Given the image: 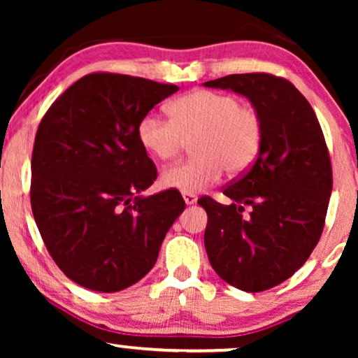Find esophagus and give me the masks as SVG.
<instances>
[{
    "label": "esophagus",
    "mask_w": 358,
    "mask_h": 358,
    "mask_svg": "<svg viewBox=\"0 0 358 358\" xmlns=\"http://www.w3.org/2000/svg\"><path fill=\"white\" fill-rule=\"evenodd\" d=\"M182 197H184L185 205H194L195 202H197V197H195V195H192V194H182Z\"/></svg>",
    "instance_id": "esophagus-1"
}]
</instances>
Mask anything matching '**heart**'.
<instances>
[{
  "mask_svg": "<svg viewBox=\"0 0 358 358\" xmlns=\"http://www.w3.org/2000/svg\"><path fill=\"white\" fill-rule=\"evenodd\" d=\"M171 119L148 112L138 122V141L159 161L180 155L194 140L195 158L161 173V185L182 194H199L229 174L244 173L256 161L262 145V120L233 94L192 91L168 106Z\"/></svg>",
  "mask_w": 358,
  "mask_h": 358,
  "instance_id": "obj_1",
  "label": "heart"
}]
</instances>
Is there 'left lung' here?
<instances>
[{
	"label": "left lung",
	"mask_w": 358,
	"mask_h": 358,
	"mask_svg": "<svg viewBox=\"0 0 358 358\" xmlns=\"http://www.w3.org/2000/svg\"><path fill=\"white\" fill-rule=\"evenodd\" d=\"M203 86L248 97L262 120L256 161L223 190L231 203L199 200L208 215V261L239 290H268L290 278L321 238L332 190L324 135L310 102L283 78L246 73Z\"/></svg>",
	"instance_id": "left-lung-1"
}]
</instances>
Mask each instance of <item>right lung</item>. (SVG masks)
Here are the masks:
<instances>
[{
    "label": "right lung",
    "mask_w": 358,
    "mask_h": 358,
    "mask_svg": "<svg viewBox=\"0 0 358 358\" xmlns=\"http://www.w3.org/2000/svg\"><path fill=\"white\" fill-rule=\"evenodd\" d=\"M179 87L92 73L53 102L32 151L31 205L53 261L78 285L114 293L141 280L184 212L178 190L143 195L156 168L138 122Z\"/></svg>",
    "instance_id": "add662e5"
}]
</instances>
